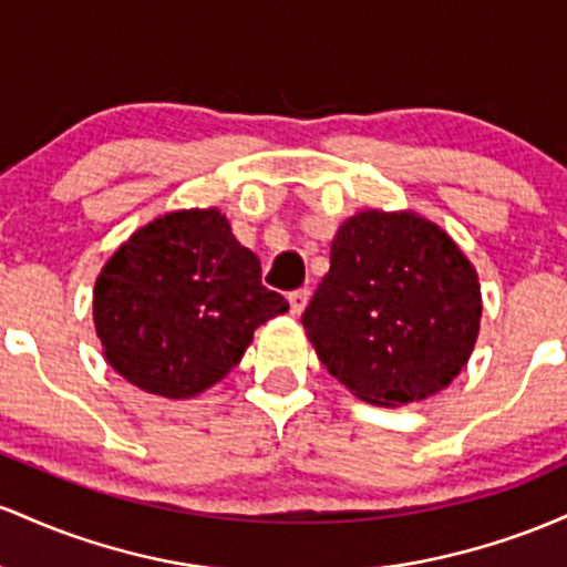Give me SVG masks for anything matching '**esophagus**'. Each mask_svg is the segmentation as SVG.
Listing matches in <instances>:
<instances>
[{
    "label": "esophagus",
    "mask_w": 567,
    "mask_h": 567,
    "mask_svg": "<svg viewBox=\"0 0 567 567\" xmlns=\"http://www.w3.org/2000/svg\"><path fill=\"white\" fill-rule=\"evenodd\" d=\"M310 300V291L308 289H295L289 295V305H291V316H302L305 305Z\"/></svg>",
    "instance_id": "34e87169"
}]
</instances>
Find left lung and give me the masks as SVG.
Masks as SVG:
<instances>
[{"label":"left lung","instance_id":"1","mask_svg":"<svg viewBox=\"0 0 567 567\" xmlns=\"http://www.w3.org/2000/svg\"><path fill=\"white\" fill-rule=\"evenodd\" d=\"M472 262L415 214L361 212L302 313L318 359L369 404L421 402L453 383L480 334Z\"/></svg>","mask_w":567,"mask_h":567}]
</instances>
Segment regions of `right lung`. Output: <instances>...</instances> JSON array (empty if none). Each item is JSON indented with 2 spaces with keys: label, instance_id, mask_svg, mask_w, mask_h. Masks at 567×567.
<instances>
[{
  "label": "right lung",
  "instance_id": "obj_1",
  "mask_svg": "<svg viewBox=\"0 0 567 567\" xmlns=\"http://www.w3.org/2000/svg\"><path fill=\"white\" fill-rule=\"evenodd\" d=\"M286 310L216 208L165 214L133 233L93 291L95 334L114 372L168 399L219 383L254 329Z\"/></svg>",
  "mask_w": 567,
  "mask_h": 567
}]
</instances>
